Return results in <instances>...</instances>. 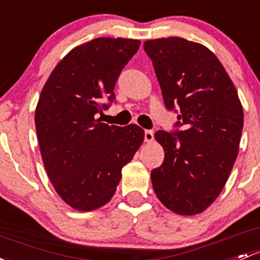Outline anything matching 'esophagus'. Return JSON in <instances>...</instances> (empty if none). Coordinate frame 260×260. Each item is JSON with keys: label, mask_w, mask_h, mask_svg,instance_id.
I'll return each mask as SVG.
<instances>
[{"label": "esophagus", "mask_w": 260, "mask_h": 260, "mask_svg": "<svg viewBox=\"0 0 260 260\" xmlns=\"http://www.w3.org/2000/svg\"><path fill=\"white\" fill-rule=\"evenodd\" d=\"M153 131L151 129H146L144 131V141L147 142V143H149V142L153 141Z\"/></svg>", "instance_id": "obj_1"}]
</instances>
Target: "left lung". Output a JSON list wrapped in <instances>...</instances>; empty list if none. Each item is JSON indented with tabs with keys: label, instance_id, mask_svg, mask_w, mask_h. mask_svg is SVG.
I'll list each match as a JSON object with an SVG mask.
<instances>
[{
	"label": "left lung",
	"instance_id": "left-lung-1",
	"mask_svg": "<svg viewBox=\"0 0 260 260\" xmlns=\"http://www.w3.org/2000/svg\"><path fill=\"white\" fill-rule=\"evenodd\" d=\"M143 47L166 107H179L180 131L154 133L165 160L152 171L153 189L172 212L199 214L220 194L237 159L242 103L225 68L206 46L168 37L146 41Z\"/></svg>",
	"mask_w": 260,
	"mask_h": 260
}]
</instances>
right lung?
I'll list each match as a JSON object with an SVG mask.
<instances>
[{
    "label": "right lung",
    "instance_id": "obj_1",
    "mask_svg": "<svg viewBox=\"0 0 260 260\" xmlns=\"http://www.w3.org/2000/svg\"><path fill=\"white\" fill-rule=\"evenodd\" d=\"M141 41L100 37L77 46L58 62L43 86L35 123L43 165L57 194L73 209L91 212L116 193L122 168L144 139L137 124L98 122L114 100L122 68Z\"/></svg>",
    "mask_w": 260,
    "mask_h": 260
}]
</instances>
